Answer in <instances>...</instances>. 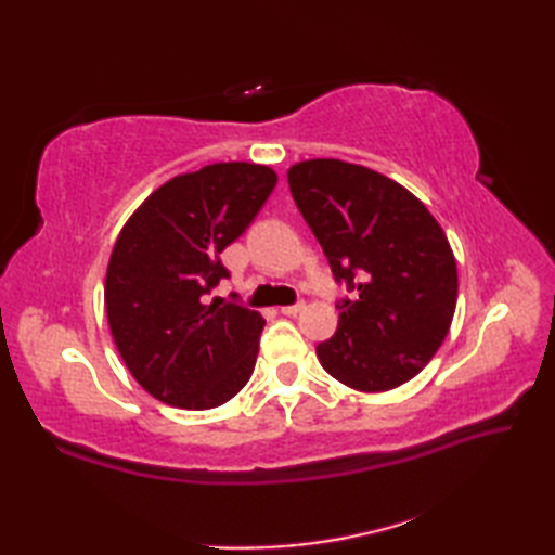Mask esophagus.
Segmentation results:
<instances>
[{
    "instance_id": "1",
    "label": "esophagus",
    "mask_w": 555,
    "mask_h": 555,
    "mask_svg": "<svg viewBox=\"0 0 555 555\" xmlns=\"http://www.w3.org/2000/svg\"><path fill=\"white\" fill-rule=\"evenodd\" d=\"M305 310V302L302 300H298V302H293V305H284V308H281V314H286V317H296L298 312H302Z\"/></svg>"
}]
</instances>
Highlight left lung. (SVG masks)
Listing matches in <instances>:
<instances>
[{
	"instance_id": "1",
	"label": "left lung",
	"mask_w": 555,
	"mask_h": 555,
	"mask_svg": "<svg viewBox=\"0 0 555 555\" xmlns=\"http://www.w3.org/2000/svg\"><path fill=\"white\" fill-rule=\"evenodd\" d=\"M291 195L350 298L336 334L317 346L322 367L356 391L410 382L451 328L457 269L439 223L403 185L340 159L288 169Z\"/></svg>"
}]
</instances>
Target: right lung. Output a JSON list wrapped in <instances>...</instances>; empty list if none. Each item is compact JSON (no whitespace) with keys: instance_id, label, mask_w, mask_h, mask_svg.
Listing matches in <instances>:
<instances>
[{"instance_id":"right-lung-1","label":"right lung","mask_w":555,"mask_h":555,"mask_svg":"<svg viewBox=\"0 0 555 555\" xmlns=\"http://www.w3.org/2000/svg\"><path fill=\"white\" fill-rule=\"evenodd\" d=\"M274 185L269 167L209 164L157 188L116 238L104 284L109 328L135 382L162 403L209 410L250 379L264 320L209 302V293L229 279L223 247Z\"/></svg>"}]
</instances>
